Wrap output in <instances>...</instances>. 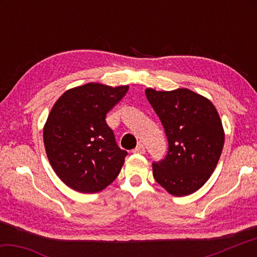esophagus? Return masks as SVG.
I'll return each instance as SVG.
<instances>
[{
  "mask_svg": "<svg viewBox=\"0 0 257 257\" xmlns=\"http://www.w3.org/2000/svg\"><path fill=\"white\" fill-rule=\"evenodd\" d=\"M134 153H137V154H145V147H144V145L143 144H138V146L136 147V149H135L134 151Z\"/></svg>",
  "mask_w": 257,
  "mask_h": 257,
  "instance_id": "esophagus-1",
  "label": "esophagus"
}]
</instances>
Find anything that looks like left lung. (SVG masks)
<instances>
[{
	"instance_id": "obj_1",
	"label": "left lung",
	"mask_w": 257,
	"mask_h": 257,
	"mask_svg": "<svg viewBox=\"0 0 257 257\" xmlns=\"http://www.w3.org/2000/svg\"><path fill=\"white\" fill-rule=\"evenodd\" d=\"M167 135L168 154L153 162V176L173 196L195 193L208 180L222 153L224 132L210 99L187 88L145 90Z\"/></svg>"
}]
</instances>
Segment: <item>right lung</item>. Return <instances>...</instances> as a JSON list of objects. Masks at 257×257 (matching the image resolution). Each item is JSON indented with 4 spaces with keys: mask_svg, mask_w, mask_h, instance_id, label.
I'll return each mask as SVG.
<instances>
[{
    "mask_svg": "<svg viewBox=\"0 0 257 257\" xmlns=\"http://www.w3.org/2000/svg\"><path fill=\"white\" fill-rule=\"evenodd\" d=\"M128 89L89 82L67 90L52 107L43 132L46 155L73 190L98 193L120 173L128 153L116 145L105 118Z\"/></svg>",
    "mask_w": 257,
    "mask_h": 257,
    "instance_id": "1",
    "label": "right lung"
}]
</instances>
